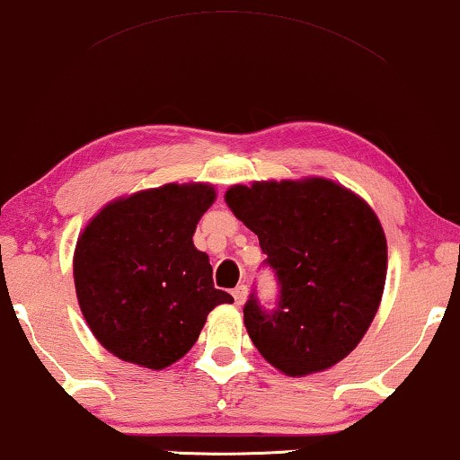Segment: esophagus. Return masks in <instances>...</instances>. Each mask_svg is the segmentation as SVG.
Returning <instances> with one entry per match:
<instances>
[{
  "instance_id": "obj_1",
  "label": "esophagus",
  "mask_w": 460,
  "mask_h": 460,
  "mask_svg": "<svg viewBox=\"0 0 460 460\" xmlns=\"http://www.w3.org/2000/svg\"><path fill=\"white\" fill-rule=\"evenodd\" d=\"M246 297H248V288L243 287V284H240V287L234 288V299H235L237 305H243V301H246Z\"/></svg>"
}]
</instances>
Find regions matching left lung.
I'll return each instance as SVG.
<instances>
[{
	"label": "left lung",
	"instance_id": "8db88e82",
	"mask_svg": "<svg viewBox=\"0 0 460 460\" xmlns=\"http://www.w3.org/2000/svg\"><path fill=\"white\" fill-rule=\"evenodd\" d=\"M225 201L257 234L280 284L273 312L254 295L243 305L252 344L287 376L333 367L367 333L385 293L388 248L376 212L316 176L234 184Z\"/></svg>",
	"mask_w": 460,
	"mask_h": 460
}]
</instances>
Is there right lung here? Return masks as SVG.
Segmentation results:
<instances>
[{
  "instance_id": "1",
  "label": "right lung",
  "mask_w": 460,
  "mask_h": 460,
  "mask_svg": "<svg viewBox=\"0 0 460 460\" xmlns=\"http://www.w3.org/2000/svg\"><path fill=\"white\" fill-rule=\"evenodd\" d=\"M214 199L212 184H163L110 201L84 226L74 250L75 297L114 357L170 367L193 348L208 314L234 301L214 288L210 259L193 243Z\"/></svg>"
}]
</instances>
